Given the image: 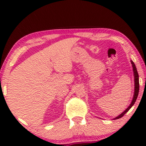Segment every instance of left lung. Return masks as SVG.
Segmentation results:
<instances>
[{"mask_svg": "<svg viewBox=\"0 0 146 146\" xmlns=\"http://www.w3.org/2000/svg\"><path fill=\"white\" fill-rule=\"evenodd\" d=\"M131 64H132V67H133V74H134V80H135V90H134V95H133V100H132V102H131V104L129 106V107L127 108L125 110L123 111L122 113H121L120 115H118V116L115 117L114 118V119H119L120 118V117H123V115H124L125 113H126L127 111H129V110L131 108V107L133 106V105L134 104L135 102L136 101V99L137 98V96H138V94H139V76H138V73H137V69H136V67H135V66L134 64V63H133V62L131 61Z\"/></svg>", "mask_w": 146, "mask_h": 146, "instance_id": "obj_1", "label": "left lung"}]
</instances>
